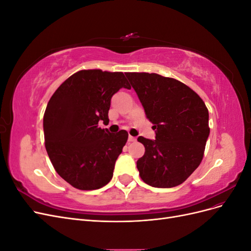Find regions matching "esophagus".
I'll return each instance as SVG.
<instances>
[{
    "mask_svg": "<svg viewBox=\"0 0 251 251\" xmlns=\"http://www.w3.org/2000/svg\"><path fill=\"white\" fill-rule=\"evenodd\" d=\"M127 140H128V142H134V141H136L137 139H136V137H133V136H128Z\"/></svg>",
    "mask_w": 251,
    "mask_h": 251,
    "instance_id": "obj_1",
    "label": "esophagus"
}]
</instances>
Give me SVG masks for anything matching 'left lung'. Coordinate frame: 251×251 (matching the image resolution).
I'll return each instance as SVG.
<instances>
[{"label":"left lung","mask_w":251,"mask_h":251,"mask_svg":"<svg viewBox=\"0 0 251 251\" xmlns=\"http://www.w3.org/2000/svg\"><path fill=\"white\" fill-rule=\"evenodd\" d=\"M155 140L139 136L146 151L137 160L147 184L170 188L180 185L200 165L209 136L208 110L201 97L184 83L156 73H126Z\"/></svg>","instance_id":"left-lung-1"}]
</instances>
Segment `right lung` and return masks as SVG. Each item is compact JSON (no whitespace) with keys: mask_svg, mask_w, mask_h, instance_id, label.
Wrapping results in <instances>:
<instances>
[{"mask_svg":"<svg viewBox=\"0 0 251 251\" xmlns=\"http://www.w3.org/2000/svg\"><path fill=\"white\" fill-rule=\"evenodd\" d=\"M128 89L123 72L82 70L58 87L44 115L45 147L53 168L73 187L92 191L108 184L127 132L111 134L98 126L108 121L112 96Z\"/></svg>","mask_w":251,"mask_h":251,"instance_id":"add662e5","label":"right lung"}]
</instances>
